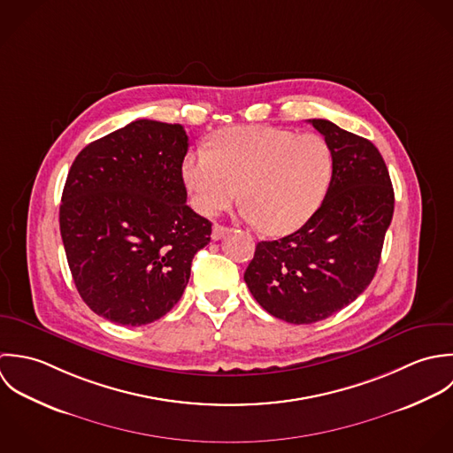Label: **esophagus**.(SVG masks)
<instances>
[{
  "instance_id": "esophagus-1",
  "label": "esophagus",
  "mask_w": 453,
  "mask_h": 453,
  "mask_svg": "<svg viewBox=\"0 0 453 453\" xmlns=\"http://www.w3.org/2000/svg\"><path fill=\"white\" fill-rule=\"evenodd\" d=\"M231 233V227H226V226H220V224H215L213 226V229H211V240H220V238H224L226 234H229Z\"/></svg>"
}]
</instances>
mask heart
Masks as SVG:
<instances>
[{
  "label": "heart",
  "instance_id": "b5f03b06",
  "mask_svg": "<svg viewBox=\"0 0 453 453\" xmlns=\"http://www.w3.org/2000/svg\"><path fill=\"white\" fill-rule=\"evenodd\" d=\"M194 208L206 217L240 197L245 215L272 236L297 231L317 211L333 179V150L317 133L272 126L220 131L211 150L194 149L181 161Z\"/></svg>",
  "mask_w": 453,
  "mask_h": 453
}]
</instances>
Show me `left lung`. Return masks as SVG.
Here are the masks:
<instances>
[{
    "mask_svg": "<svg viewBox=\"0 0 453 453\" xmlns=\"http://www.w3.org/2000/svg\"><path fill=\"white\" fill-rule=\"evenodd\" d=\"M310 124L333 150L326 197L301 229L259 242L245 272L256 301L288 324L324 320L361 296L394 213V188L378 149L326 119Z\"/></svg>",
    "mask_w": 453,
    "mask_h": 453,
    "instance_id": "obj_1",
    "label": "left lung"
}]
</instances>
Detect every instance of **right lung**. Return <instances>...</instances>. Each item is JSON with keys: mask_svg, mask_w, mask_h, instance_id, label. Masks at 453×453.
Here are the masks:
<instances>
[{"mask_svg": "<svg viewBox=\"0 0 453 453\" xmlns=\"http://www.w3.org/2000/svg\"><path fill=\"white\" fill-rule=\"evenodd\" d=\"M180 124L140 119L89 143L65 183L59 226L81 297L99 317L145 326L181 297L211 222L187 206Z\"/></svg>", "mask_w": 453, "mask_h": 453, "instance_id": "add662e5", "label": "right lung"}]
</instances>
